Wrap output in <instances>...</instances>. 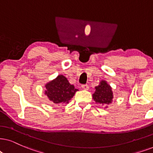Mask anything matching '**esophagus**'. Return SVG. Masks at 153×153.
<instances>
[{
  "label": "esophagus",
  "mask_w": 153,
  "mask_h": 153,
  "mask_svg": "<svg viewBox=\"0 0 153 153\" xmlns=\"http://www.w3.org/2000/svg\"><path fill=\"white\" fill-rule=\"evenodd\" d=\"M81 88H82V90H89V86L88 85H82L81 86Z\"/></svg>",
  "instance_id": "obj_1"
}]
</instances>
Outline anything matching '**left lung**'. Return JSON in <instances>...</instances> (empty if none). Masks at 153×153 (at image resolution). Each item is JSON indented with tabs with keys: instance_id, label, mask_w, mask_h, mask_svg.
Segmentation results:
<instances>
[{
	"instance_id": "left-lung-1",
	"label": "left lung",
	"mask_w": 153,
	"mask_h": 153,
	"mask_svg": "<svg viewBox=\"0 0 153 153\" xmlns=\"http://www.w3.org/2000/svg\"><path fill=\"white\" fill-rule=\"evenodd\" d=\"M95 92L92 94V98L97 104L105 105V108H107V105L111 104L113 101V92L111 87L108 84L106 80L100 81L99 85L96 86Z\"/></svg>"
}]
</instances>
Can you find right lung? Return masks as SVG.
<instances>
[{"label": "right lung", "instance_id": "add662e5", "mask_svg": "<svg viewBox=\"0 0 153 153\" xmlns=\"http://www.w3.org/2000/svg\"><path fill=\"white\" fill-rule=\"evenodd\" d=\"M45 95L56 105L68 104L78 89L70 84L64 75H59L45 85Z\"/></svg>", "mask_w": 153, "mask_h": 153}]
</instances>
